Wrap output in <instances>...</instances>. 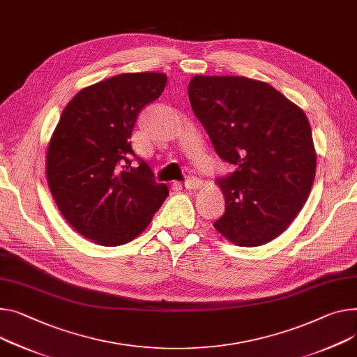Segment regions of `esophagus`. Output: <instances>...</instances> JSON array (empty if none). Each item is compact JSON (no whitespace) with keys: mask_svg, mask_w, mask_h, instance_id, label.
<instances>
[{"mask_svg":"<svg viewBox=\"0 0 357 357\" xmlns=\"http://www.w3.org/2000/svg\"><path fill=\"white\" fill-rule=\"evenodd\" d=\"M184 187L185 188H190V190H196V188H202L203 187V181L200 178H196V177H191L188 178L185 183H184Z\"/></svg>","mask_w":357,"mask_h":357,"instance_id":"esophagus-1","label":"esophagus"}]
</instances>
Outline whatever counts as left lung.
<instances>
[{
  "label": "left lung",
  "mask_w": 357,
  "mask_h": 357,
  "mask_svg": "<svg viewBox=\"0 0 357 357\" xmlns=\"http://www.w3.org/2000/svg\"><path fill=\"white\" fill-rule=\"evenodd\" d=\"M188 100L217 154L236 166L215 180L226 211L214 229L241 248L279 237L303 208L316 174L305 112L270 84L240 75H195Z\"/></svg>",
  "instance_id": "left-lung-1"
}]
</instances>
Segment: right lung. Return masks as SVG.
Masks as SVG:
<instances>
[{"mask_svg": "<svg viewBox=\"0 0 357 357\" xmlns=\"http://www.w3.org/2000/svg\"><path fill=\"white\" fill-rule=\"evenodd\" d=\"M166 84V74L149 71L98 81L70 100L51 135L45 176L52 199L67 223L97 244L114 248L140 236L169 196L130 140L139 113Z\"/></svg>", "mask_w": 357, "mask_h": 357, "instance_id": "right-lung-1", "label": "right lung"}]
</instances>
